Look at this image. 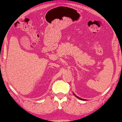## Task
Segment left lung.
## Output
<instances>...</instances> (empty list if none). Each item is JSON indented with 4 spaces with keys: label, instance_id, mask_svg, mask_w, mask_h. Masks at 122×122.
I'll return each instance as SVG.
<instances>
[{
    "label": "left lung",
    "instance_id": "obj_1",
    "mask_svg": "<svg viewBox=\"0 0 122 122\" xmlns=\"http://www.w3.org/2000/svg\"><path fill=\"white\" fill-rule=\"evenodd\" d=\"M73 95H75V96H76V97H77V98H78V99H80V100H85V99H81V98H80V97H78V96H76V95L75 94V93H74V92H73Z\"/></svg>",
    "mask_w": 122,
    "mask_h": 122
}]
</instances>
